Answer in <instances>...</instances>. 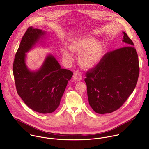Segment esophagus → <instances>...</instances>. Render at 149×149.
Listing matches in <instances>:
<instances>
[{
    "instance_id": "esophagus-1",
    "label": "esophagus",
    "mask_w": 149,
    "mask_h": 149,
    "mask_svg": "<svg viewBox=\"0 0 149 149\" xmlns=\"http://www.w3.org/2000/svg\"><path fill=\"white\" fill-rule=\"evenodd\" d=\"M73 78L74 80H75L77 81H81L82 78V74L81 73V72L79 71H76L74 74Z\"/></svg>"
}]
</instances>
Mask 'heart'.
Instances as JSON below:
<instances>
[{"instance_id": "obj_1", "label": "heart", "mask_w": 149, "mask_h": 149, "mask_svg": "<svg viewBox=\"0 0 149 149\" xmlns=\"http://www.w3.org/2000/svg\"><path fill=\"white\" fill-rule=\"evenodd\" d=\"M69 49L72 52L79 53L78 61L85 68H92L101 61L104 54V48L99 41L92 36H79L70 41ZM60 51L63 58L68 61L72 60L71 52L65 47H61Z\"/></svg>"}]
</instances>
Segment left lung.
Returning <instances> with one entry per match:
<instances>
[{"instance_id":"obj_1","label":"left lung","mask_w":149,"mask_h":149,"mask_svg":"<svg viewBox=\"0 0 149 149\" xmlns=\"http://www.w3.org/2000/svg\"><path fill=\"white\" fill-rule=\"evenodd\" d=\"M125 46L106 53L85 78L89 104L98 114L118 110L134 91L139 75V63L134 44L124 32Z\"/></svg>"}]
</instances>
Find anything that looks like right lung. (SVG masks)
<instances>
[{"instance_id": "right-lung-1", "label": "right lung", "mask_w": 149, "mask_h": 149, "mask_svg": "<svg viewBox=\"0 0 149 149\" xmlns=\"http://www.w3.org/2000/svg\"><path fill=\"white\" fill-rule=\"evenodd\" d=\"M46 34L41 29L29 27L21 40L13 65L17 93L32 110L42 114L54 112L60 104L68 81L73 75L61 68L51 54H48L40 68L35 71L27 67L26 54Z\"/></svg>"}]
</instances>
